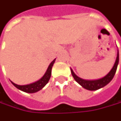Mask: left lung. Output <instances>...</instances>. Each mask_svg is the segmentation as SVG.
<instances>
[{"mask_svg": "<svg viewBox=\"0 0 121 121\" xmlns=\"http://www.w3.org/2000/svg\"><path fill=\"white\" fill-rule=\"evenodd\" d=\"M119 50L117 51V58L115 60V63L114 64L113 67L112 68V69L110 71V72L104 77L98 79H95V80H87V79H83L81 77H78L77 75L73 72V69L71 68V71L73 77L75 79V80L77 81V83L82 86L83 88H85L86 90L90 91H95L97 90H99L102 87H104L107 84H108L111 80L113 79L115 73L117 71V66L119 65Z\"/></svg>", "mask_w": 121, "mask_h": 121, "instance_id": "8db88e82", "label": "left lung"}]
</instances>
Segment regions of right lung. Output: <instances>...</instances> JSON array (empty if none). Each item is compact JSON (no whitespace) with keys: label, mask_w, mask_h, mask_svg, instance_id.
Instances as JSON below:
<instances>
[{"label":"right lung","mask_w":121,"mask_h":121,"mask_svg":"<svg viewBox=\"0 0 121 121\" xmlns=\"http://www.w3.org/2000/svg\"><path fill=\"white\" fill-rule=\"evenodd\" d=\"M55 59H54L50 63V64L49 65L47 69L46 73H44V75H43V77H42L41 79H40L38 81L34 82L30 84H27V85H24V86H20V85H17L16 83H13V81L11 82L12 83V84L15 86V87H17L18 90H19L23 91L24 92L26 93H30V94H32V93H35L38 91L41 90L44 86H46L48 82L50 80V78L51 76V72H52V68L53 66L54 63L55 62Z\"/></svg>","instance_id":"right-lung-1"}]
</instances>
